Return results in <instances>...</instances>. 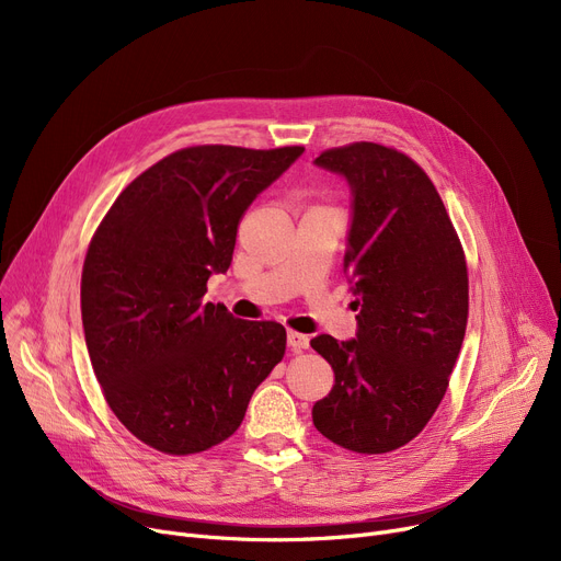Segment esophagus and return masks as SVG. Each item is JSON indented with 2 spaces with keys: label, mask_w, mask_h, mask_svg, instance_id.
I'll use <instances>...</instances> for the list:
<instances>
[{
  "label": "esophagus",
  "mask_w": 561,
  "mask_h": 561,
  "mask_svg": "<svg viewBox=\"0 0 561 561\" xmlns=\"http://www.w3.org/2000/svg\"><path fill=\"white\" fill-rule=\"evenodd\" d=\"M288 345L293 352H300V350H307L309 347V336L307 334H300V332H288Z\"/></svg>",
  "instance_id": "1"
}]
</instances>
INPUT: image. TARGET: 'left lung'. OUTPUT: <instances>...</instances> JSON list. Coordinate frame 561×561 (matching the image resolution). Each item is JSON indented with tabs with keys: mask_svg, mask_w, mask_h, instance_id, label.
<instances>
[{
	"mask_svg": "<svg viewBox=\"0 0 561 561\" xmlns=\"http://www.w3.org/2000/svg\"><path fill=\"white\" fill-rule=\"evenodd\" d=\"M316 163L355 197L343 271L359 330L311 339L334 370L311 416L332 444L385 455L416 438L448 391L468 322L466 254L427 172L396 147L359 140Z\"/></svg>",
	"mask_w": 561,
	"mask_h": 561,
	"instance_id": "8db88e82",
	"label": "left lung"
}]
</instances>
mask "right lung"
I'll list each match as a JSON object with an SVG mask.
<instances>
[{"label":"right lung","instance_id":"add662e5","mask_svg":"<svg viewBox=\"0 0 561 561\" xmlns=\"http://www.w3.org/2000/svg\"><path fill=\"white\" fill-rule=\"evenodd\" d=\"M305 152L193 145L140 172L95 229L81 271L88 355L111 411L165 455H197L241 427L282 362L286 330L204 302L231 263L252 199Z\"/></svg>","mask_w":561,"mask_h":561}]
</instances>
